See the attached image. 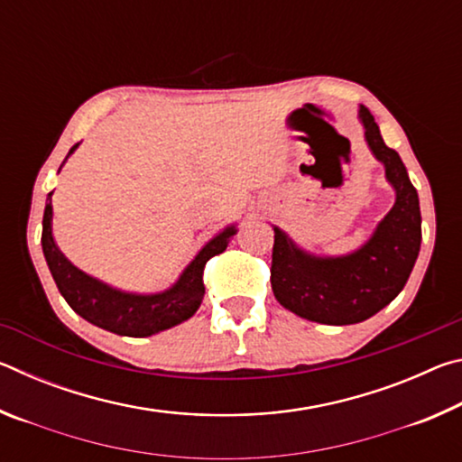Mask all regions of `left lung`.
Here are the masks:
<instances>
[{
    "label": "left lung",
    "mask_w": 462,
    "mask_h": 462,
    "mask_svg": "<svg viewBox=\"0 0 462 462\" xmlns=\"http://www.w3.org/2000/svg\"><path fill=\"white\" fill-rule=\"evenodd\" d=\"M356 118L395 193L393 206L371 236L346 254H316L273 226V293L285 310L318 324H358L389 306L408 283L421 245L420 199L408 169L400 154L383 143L369 109L358 107Z\"/></svg>",
    "instance_id": "obj_1"
}]
</instances>
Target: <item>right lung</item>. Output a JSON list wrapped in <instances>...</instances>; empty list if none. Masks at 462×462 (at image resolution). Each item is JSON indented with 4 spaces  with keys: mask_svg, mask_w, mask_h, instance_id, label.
I'll return each mask as SVG.
<instances>
[{
    "mask_svg": "<svg viewBox=\"0 0 462 462\" xmlns=\"http://www.w3.org/2000/svg\"><path fill=\"white\" fill-rule=\"evenodd\" d=\"M77 146L79 144L69 151L67 159L77 151ZM67 159L62 161L60 169L65 167ZM52 193L54 191L46 198L42 217V253L60 295L65 297L75 314L88 319L89 324L120 336H132V338H146L189 319L199 310L203 293H206L203 267L212 256L224 253L234 234L238 232L236 222L216 232L198 250V254L181 271L175 283L162 291H124L75 267L62 254L52 232Z\"/></svg>",
    "mask_w": 462,
    "mask_h": 462,
    "instance_id": "obj_1",
    "label": "right lung"
}]
</instances>
